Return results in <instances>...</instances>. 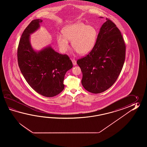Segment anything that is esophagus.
I'll return each instance as SVG.
<instances>
[{"label": "esophagus", "instance_id": "34e87169", "mask_svg": "<svg viewBox=\"0 0 147 147\" xmlns=\"http://www.w3.org/2000/svg\"><path fill=\"white\" fill-rule=\"evenodd\" d=\"M71 61H72V64L75 66V65H76V64H77V62H76V60L73 59L71 60Z\"/></svg>", "mask_w": 147, "mask_h": 147}]
</instances>
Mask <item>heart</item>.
<instances>
[{
    "label": "heart",
    "instance_id": "heart-1",
    "mask_svg": "<svg viewBox=\"0 0 147 147\" xmlns=\"http://www.w3.org/2000/svg\"><path fill=\"white\" fill-rule=\"evenodd\" d=\"M63 36H57V42L61 50L65 53L69 49L68 41H72V46L77 53L84 55L94 47L98 32L93 26L80 22L67 25L62 30Z\"/></svg>",
    "mask_w": 147,
    "mask_h": 147
}]
</instances>
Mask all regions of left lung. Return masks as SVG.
I'll return each mask as SVG.
<instances>
[{"label": "left lung", "mask_w": 147, "mask_h": 147, "mask_svg": "<svg viewBox=\"0 0 147 147\" xmlns=\"http://www.w3.org/2000/svg\"><path fill=\"white\" fill-rule=\"evenodd\" d=\"M125 57V45L121 32L106 18L92 49L77 61L82 74L81 84L84 89L100 94L111 87L121 71Z\"/></svg>", "instance_id": "1"}]
</instances>
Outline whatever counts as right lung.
<instances>
[{
    "mask_svg": "<svg viewBox=\"0 0 147 147\" xmlns=\"http://www.w3.org/2000/svg\"><path fill=\"white\" fill-rule=\"evenodd\" d=\"M42 22L40 19L32 20L24 30L19 40L17 60L29 86L45 97H53L63 90L65 75L73 65L68 55L59 53L51 47L38 52L32 48L30 34L37 30Z\"/></svg>",
    "mask_w": 147,
    "mask_h": 147,
    "instance_id": "right-lung-1",
    "label": "right lung"
}]
</instances>
